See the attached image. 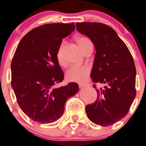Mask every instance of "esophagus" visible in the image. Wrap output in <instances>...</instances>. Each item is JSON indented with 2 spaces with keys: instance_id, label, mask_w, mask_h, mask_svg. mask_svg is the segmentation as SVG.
Here are the masks:
<instances>
[{
  "instance_id": "esophagus-1",
  "label": "esophagus",
  "mask_w": 146,
  "mask_h": 146,
  "mask_svg": "<svg viewBox=\"0 0 146 146\" xmlns=\"http://www.w3.org/2000/svg\"><path fill=\"white\" fill-rule=\"evenodd\" d=\"M90 84H89V83H80L79 84V86H80V87L81 88V87H87V86H90Z\"/></svg>"
}]
</instances>
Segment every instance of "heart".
<instances>
[{
	"label": "heart",
	"mask_w": 146,
	"mask_h": 146,
	"mask_svg": "<svg viewBox=\"0 0 146 146\" xmlns=\"http://www.w3.org/2000/svg\"><path fill=\"white\" fill-rule=\"evenodd\" d=\"M77 41L82 51L87 46V44L91 43V41L86 37H78L77 38ZM64 44L62 43L59 46L56 54L58 64L62 66L66 65V61L64 56ZM90 73V66L89 65L84 64L81 65V66H72L66 71V77L69 81L71 82H82L87 78Z\"/></svg>",
	"instance_id": "obj_1"
}]
</instances>
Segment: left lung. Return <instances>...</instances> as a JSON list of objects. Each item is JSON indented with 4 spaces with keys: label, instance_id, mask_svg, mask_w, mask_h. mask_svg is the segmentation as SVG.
I'll list each match as a JSON object with an SVG mask.
<instances>
[{
    "label": "left lung",
    "instance_id": "8db88e82",
    "mask_svg": "<svg viewBox=\"0 0 146 146\" xmlns=\"http://www.w3.org/2000/svg\"><path fill=\"white\" fill-rule=\"evenodd\" d=\"M76 28L95 45L96 54L90 74L92 82L105 84L99 90L93 84L98 100L86 106V113L95 124L111 125L127 115L135 98L136 69L133 58L110 26L82 22L76 23Z\"/></svg>",
    "mask_w": 146,
    "mask_h": 146
}]
</instances>
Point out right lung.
Masks as SVG:
<instances>
[{"instance_id":"right-lung-1","label":"right lung","mask_w":146,"mask_h":146,"mask_svg":"<svg viewBox=\"0 0 146 146\" xmlns=\"http://www.w3.org/2000/svg\"><path fill=\"white\" fill-rule=\"evenodd\" d=\"M74 29V23L42 25L26 34L16 48L11 66L12 88L21 109L36 123L57 120L66 100L79 91L74 82L55 87L64 80L56 51Z\"/></svg>"}]
</instances>
